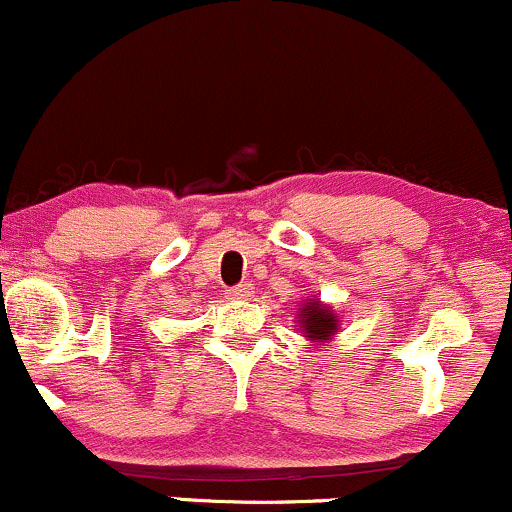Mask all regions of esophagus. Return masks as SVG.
I'll return each instance as SVG.
<instances>
[{
  "instance_id": "esophagus-1",
  "label": "esophagus",
  "mask_w": 512,
  "mask_h": 512,
  "mask_svg": "<svg viewBox=\"0 0 512 512\" xmlns=\"http://www.w3.org/2000/svg\"><path fill=\"white\" fill-rule=\"evenodd\" d=\"M252 284H240L236 286V289H231V298L233 301H248V298L252 296Z\"/></svg>"
}]
</instances>
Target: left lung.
I'll return each mask as SVG.
<instances>
[{
  "label": "left lung",
  "mask_w": 512,
  "mask_h": 512,
  "mask_svg": "<svg viewBox=\"0 0 512 512\" xmlns=\"http://www.w3.org/2000/svg\"><path fill=\"white\" fill-rule=\"evenodd\" d=\"M296 327L301 330V337L310 344H327L332 342L334 334L342 327V317L332 305L322 303L317 296H305L298 305Z\"/></svg>",
  "instance_id": "8db88e82"
}]
</instances>
